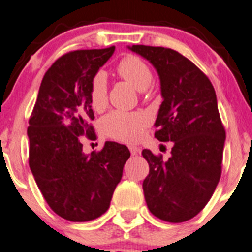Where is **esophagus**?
I'll list each match as a JSON object with an SVG mask.
<instances>
[{
  "label": "esophagus",
  "instance_id": "obj_1",
  "mask_svg": "<svg viewBox=\"0 0 252 252\" xmlns=\"http://www.w3.org/2000/svg\"><path fill=\"white\" fill-rule=\"evenodd\" d=\"M128 149H130L131 155H137V154H140V149H138L137 146H130V147H128Z\"/></svg>",
  "mask_w": 252,
  "mask_h": 252
}]
</instances>
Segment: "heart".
Returning a JSON list of instances; mask_svg holds the SVG:
<instances>
[{
    "label": "heart",
    "mask_w": 252,
    "mask_h": 252,
    "mask_svg": "<svg viewBox=\"0 0 252 252\" xmlns=\"http://www.w3.org/2000/svg\"><path fill=\"white\" fill-rule=\"evenodd\" d=\"M117 73L138 91H145L152 82L151 68L135 55H127L119 62ZM90 103L94 111H102L107 105V77L102 71L96 73L91 81ZM150 124L151 117L144 111H112L101 121V126L108 136L125 142L138 141Z\"/></svg>",
    "instance_id": "heart-1"
}]
</instances>
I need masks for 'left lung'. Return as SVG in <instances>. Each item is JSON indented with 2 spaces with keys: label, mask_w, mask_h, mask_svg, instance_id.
<instances>
[{
  "label": "left lung",
  "mask_w": 252,
  "mask_h": 252,
  "mask_svg": "<svg viewBox=\"0 0 252 252\" xmlns=\"http://www.w3.org/2000/svg\"><path fill=\"white\" fill-rule=\"evenodd\" d=\"M160 77L163 101L155 137L172 142L171 156L162 160L145 149L150 166L144 180L145 200L152 215L167 222H184L201 211L221 176L225 128L214 86L197 66L177 51L133 45Z\"/></svg>",
  "instance_id": "1"
}]
</instances>
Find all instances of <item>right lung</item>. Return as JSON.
<instances>
[{"label": "right lung", "mask_w": 252, "mask_h": 252, "mask_svg": "<svg viewBox=\"0 0 252 252\" xmlns=\"http://www.w3.org/2000/svg\"><path fill=\"white\" fill-rule=\"evenodd\" d=\"M115 52L101 50L68 52L54 62L41 82L29 121L30 168L48 206L64 220L85 222L110 207L130 151L106 141L101 151L86 155L82 136L94 138L90 103L94 76Z\"/></svg>", "instance_id": "right-lung-1"}]
</instances>
